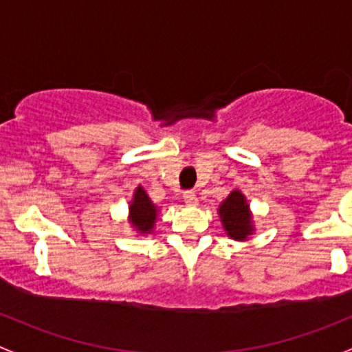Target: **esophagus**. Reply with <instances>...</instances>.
<instances>
[{
  "instance_id": "34e87169",
  "label": "esophagus",
  "mask_w": 352,
  "mask_h": 352,
  "mask_svg": "<svg viewBox=\"0 0 352 352\" xmlns=\"http://www.w3.org/2000/svg\"><path fill=\"white\" fill-rule=\"evenodd\" d=\"M183 198H184V203H186V205H198V197L193 193V191H186Z\"/></svg>"
}]
</instances>
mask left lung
<instances>
[{"label": "left lung", "instance_id": "left-lung-1", "mask_svg": "<svg viewBox=\"0 0 352 352\" xmlns=\"http://www.w3.org/2000/svg\"><path fill=\"white\" fill-rule=\"evenodd\" d=\"M219 217L226 234L234 241H249V237L254 235V215L241 190L230 191L229 197L220 203Z\"/></svg>", "mask_w": 352, "mask_h": 352}]
</instances>
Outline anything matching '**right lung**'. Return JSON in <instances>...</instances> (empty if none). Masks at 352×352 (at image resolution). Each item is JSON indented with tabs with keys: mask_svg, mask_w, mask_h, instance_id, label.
Here are the masks:
<instances>
[{
	"mask_svg": "<svg viewBox=\"0 0 352 352\" xmlns=\"http://www.w3.org/2000/svg\"><path fill=\"white\" fill-rule=\"evenodd\" d=\"M159 217V206L151 200L142 186L133 190V197L129 203V217L126 222L130 223L137 235H149L155 229V222Z\"/></svg>",
	"mask_w": 352,
	"mask_h": 352,
	"instance_id": "obj_1",
	"label": "right lung"
}]
</instances>
